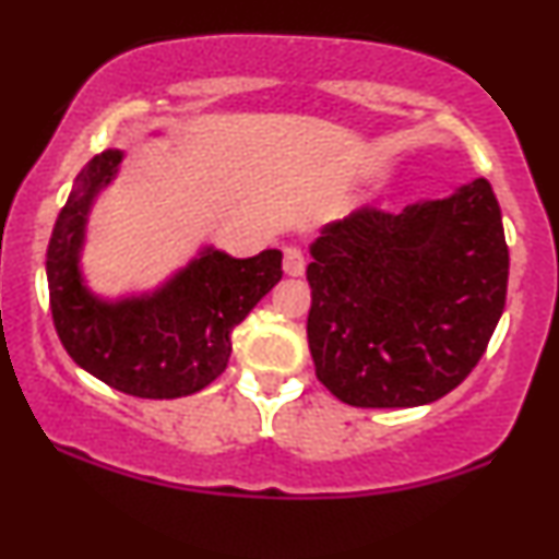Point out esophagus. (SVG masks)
Here are the masks:
<instances>
[{"mask_svg":"<svg viewBox=\"0 0 559 559\" xmlns=\"http://www.w3.org/2000/svg\"><path fill=\"white\" fill-rule=\"evenodd\" d=\"M284 271L286 275H301L305 273V254L297 247L284 249Z\"/></svg>","mask_w":559,"mask_h":559,"instance_id":"34e87169","label":"esophagus"}]
</instances>
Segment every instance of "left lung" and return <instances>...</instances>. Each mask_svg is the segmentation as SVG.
<instances>
[{"mask_svg":"<svg viewBox=\"0 0 559 559\" xmlns=\"http://www.w3.org/2000/svg\"><path fill=\"white\" fill-rule=\"evenodd\" d=\"M502 213L486 178L400 213L360 207L312 243L307 342L352 407H418L471 376L504 310Z\"/></svg>","mask_w":559,"mask_h":559,"instance_id":"left-lung-1","label":"left lung"}]
</instances>
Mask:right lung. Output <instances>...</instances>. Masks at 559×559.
Segmentation results:
<instances>
[{
    "mask_svg": "<svg viewBox=\"0 0 559 559\" xmlns=\"http://www.w3.org/2000/svg\"><path fill=\"white\" fill-rule=\"evenodd\" d=\"M118 150L99 152L79 173L57 215L47 249L49 310L75 365L107 386L141 400L197 394L226 370L230 331L278 284L281 252L234 260L207 249L155 297L120 305L96 301L81 284L79 249L86 210L112 178Z\"/></svg>",
    "mask_w": 559,
    "mask_h": 559,
    "instance_id": "1",
    "label": "right lung"
}]
</instances>
